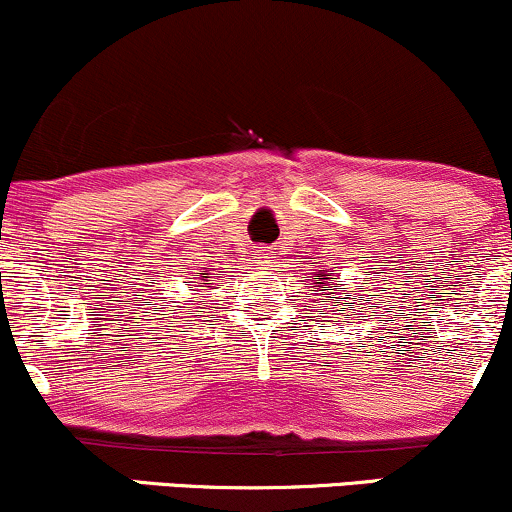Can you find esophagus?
Returning a JSON list of instances; mask_svg holds the SVG:
<instances>
[{
  "label": "esophagus",
  "mask_w": 512,
  "mask_h": 512,
  "mask_svg": "<svg viewBox=\"0 0 512 512\" xmlns=\"http://www.w3.org/2000/svg\"><path fill=\"white\" fill-rule=\"evenodd\" d=\"M257 262H260V264H262V267H267V262H272V260H269V257H264V255H262V257H260V260H257Z\"/></svg>",
  "instance_id": "34e87169"
}]
</instances>
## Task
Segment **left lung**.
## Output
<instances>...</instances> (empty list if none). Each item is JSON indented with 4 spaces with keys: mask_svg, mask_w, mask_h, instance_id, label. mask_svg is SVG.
Masks as SVG:
<instances>
[{
    "mask_svg": "<svg viewBox=\"0 0 512 512\" xmlns=\"http://www.w3.org/2000/svg\"><path fill=\"white\" fill-rule=\"evenodd\" d=\"M322 276H325V279H332L330 274H322ZM317 284H320V291H325V293H322V296H325V298H322V301H332V296H330V293L334 291V289H332V281H327V284H322V281H317ZM358 313H363V310H358Z\"/></svg>",
    "mask_w": 512,
    "mask_h": 512,
    "instance_id": "left-lung-1",
    "label": "left lung"
}]
</instances>
